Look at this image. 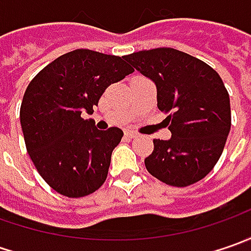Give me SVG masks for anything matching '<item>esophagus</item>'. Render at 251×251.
Instances as JSON below:
<instances>
[{
  "mask_svg": "<svg viewBox=\"0 0 251 251\" xmlns=\"http://www.w3.org/2000/svg\"><path fill=\"white\" fill-rule=\"evenodd\" d=\"M126 137H127L128 140H132V138H137L138 134H137L135 131H126Z\"/></svg>",
  "mask_w": 251,
  "mask_h": 251,
  "instance_id": "34e87169",
  "label": "esophagus"
}]
</instances>
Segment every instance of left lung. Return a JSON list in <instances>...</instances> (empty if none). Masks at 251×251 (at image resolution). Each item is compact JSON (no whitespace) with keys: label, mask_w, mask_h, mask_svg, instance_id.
<instances>
[{"label":"left lung","mask_w":251,"mask_h":251,"mask_svg":"<svg viewBox=\"0 0 251 251\" xmlns=\"http://www.w3.org/2000/svg\"><path fill=\"white\" fill-rule=\"evenodd\" d=\"M156 85L158 109L169 114L172 138L153 140L145 168L153 177L186 187L214 169L230 131V100L218 73L208 64L170 47L124 57Z\"/></svg>","instance_id":"1"}]
</instances>
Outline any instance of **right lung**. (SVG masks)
<instances>
[{"label": "right lung", "instance_id": "add662e5", "mask_svg": "<svg viewBox=\"0 0 251 251\" xmlns=\"http://www.w3.org/2000/svg\"><path fill=\"white\" fill-rule=\"evenodd\" d=\"M131 73L123 57L78 49L46 65L27 85L21 104L26 150L57 193L85 197L104 183L123 131L98 130L81 114H92L106 88Z\"/></svg>", "mask_w": 251, "mask_h": 251}]
</instances>
